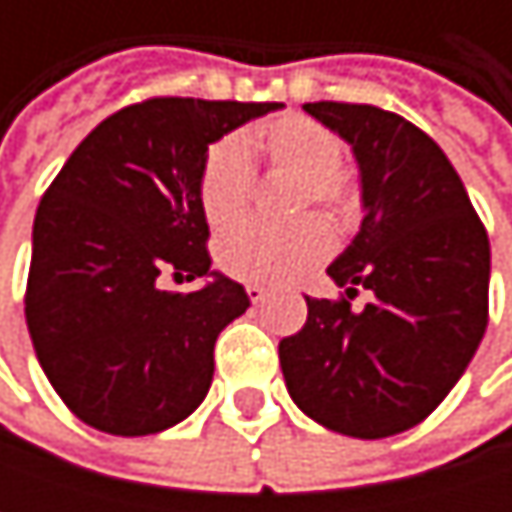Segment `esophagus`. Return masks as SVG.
<instances>
[{
  "mask_svg": "<svg viewBox=\"0 0 512 512\" xmlns=\"http://www.w3.org/2000/svg\"><path fill=\"white\" fill-rule=\"evenodd\" d=\"M246 293H249V299H252V302H263L266 287H263V284H246Z\"/></svg>",
  "mask_w": 512,
  "mask_h": 512,
  "instance_id": "34e87169",
  "label": "esophagus"
}]
</instances>
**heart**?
I'll return each mask as SVG.
<instances>
[{
	"instance_id": "heart-1",
	"label": "heart",
	"mask_w": 512,
	"mask_h": 512,
	"mask_svg": "<svg viewBox=\"0 0 512 512\" xmlns=\"http://www.w3.org/2000/svg\"><path fill=\"white\" fill-rule=\"evenodd\" d=\"M249 151L266 156L269 165L284 168L299 177L296 210L320 207L335 222H350L356 213L358 195L353 180L338 168L344 145L341 139L314 118L281 115L243 139L228 136L207 148L198 198L207 222L225 228L237 222L249 204L252 192V159ZM332 249V231L308 216L293 225H260L246 222L219 240V263L225 272L243 281H287L314 269Z\"/></svg>"
}]
</instances>
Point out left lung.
Segmentation results:
<instances>
[{
    "instance_id": "1",
    "label": "left lung",
    "mask_w": 512,
    "mask_h": 512,
    "mask_svg": "<svg viewBox=\"0 0 512 512\" xmlns=\"http://www.w3.org/2000/svg\"><path fill=\"white\" fill-rule=\"evenodd\" d=\"M356 156L361 228L329 263L353 299L308 302L278 344L293 403L332 433L385 439L421 424L460 382L489 320V237L445 151L364 103H305Z\"/></svg>"
}]
</instances>
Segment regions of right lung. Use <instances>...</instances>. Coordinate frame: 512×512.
<instances>
[{"label":"right lung","instance_id":"add662e5","mask_svg":"<svg viewBox=\"0 0 512 512\" xmlns=\"http://www.w3.org/2000/svg\"><path fill=\"white\" fill-rule=\"evenodd\" d=\"M278 109L195 97L127 106L79 142L41 198L26 326L52 388L88 427L151 436L207 397L216 338L252 302L210 269L198 174L213 142ZM159 271L205 284L168 294Z\"/></svg>","mask_w":512,"mask_h":512}]
</instances>
